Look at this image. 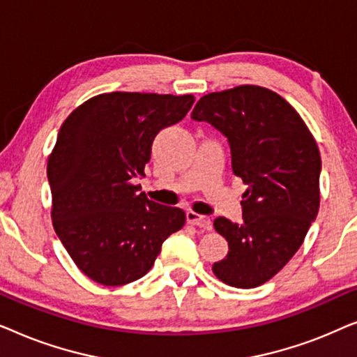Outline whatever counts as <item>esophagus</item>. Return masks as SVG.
Returning a JSON list of instances; mask_svg holds the SVG:
<instances>
[{"label":"esophagus","mask_w":357,"mask_h":357,"mask_svg":"<svg viewBox=\"0 0 357 357\" xmlns=\"http://www.w3.org/2000/svg\"><path fill=\"white\" fill-rule=\"evenodd\" d=\"M187 221L193 226H198L202 229H206V231H211L213 222L208 216H203V214H198L195 211H187Z\"/></svg>","instance_id":"34e87169"}]
</instances>
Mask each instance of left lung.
I'll return each mask as SVG.
<instances>
[{"label": "left lung", "instance_id": "1", "mask_svg": "<svg viewBox=\"0 0 357 357\" xmlns=\"http://www.w3.org/2000/svg\"><path fill=\"white\" fill-rule=\"evenodd\" d=\"M192 119L208 121L231 146L232 170L247 185L241 224L214 219L229 252L213 273L229 286L250 289L270 281L294 257L320 206L321 159L294 107L260 86L211 92Z\"/></svg>", "mask_w": 357, "mask_h": 357}]
</instances>
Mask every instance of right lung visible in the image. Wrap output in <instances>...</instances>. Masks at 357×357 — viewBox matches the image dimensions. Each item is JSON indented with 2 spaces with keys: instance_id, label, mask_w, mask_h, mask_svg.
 Masks as SVG:
<instances>
[{
  "instance_id": "add662e5",
  "label": "right lung",
  "mask_w": 357,
  "mask_h": 357,
  "mask_svg": "<svg viewBox=\"0 0 357 357\" xmlns=\"http://www.w3.org/2000/svg\"><path fill=\"white\" fill-rule=\"evenodd\" d=\"M195 97L109 92L73 110L47 164L52 221L76 266L104 286L139 280L154 265L185 213L148 199L131 180L143 177L151 146L178 123Z\"/></svg>"
}]
</instances>
